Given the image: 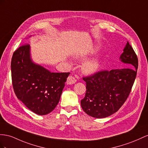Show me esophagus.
<instances>
[{
  "label": "esophagus",
  "mask_w": 148,
  "mask_h": 148,
  "mask_svg": "<svg viewBox=\"0 0 148 148\" xmlns=\"http://www.w3.org/2000/svg\"><path fill=\"white\" fill-rule=\"evenodd\" d=\"M76 82V80H75V79L73 77V76H69L67 77V84H69V85H71V84H74V83Z\"/></svg>",
  "instance_id": "esophagus-1"
}]
</instances>
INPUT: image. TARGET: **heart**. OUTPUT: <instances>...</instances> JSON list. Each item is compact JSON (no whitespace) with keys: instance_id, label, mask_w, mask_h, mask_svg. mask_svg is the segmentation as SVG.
<instances>
[{"instance_id":"1","label":"heart","mask_w":148,"mask_h":148,"mask_svg":"<svg viewBox=\"0 0 148 148\" xmlns=\"http://www.w3.org/2000/svg\"><path fill=\"white\" fill-rule=\"evenodd\" d=\"M95 51V50H92L91 52L88 53V54L90 53H92ZM88 54H86L82 56V58H85ZM101 66V59L99 57H96L90 59L88 60H87L85 62L83 63L82 66V71L83 73L87 75H91L94 73H95Z\"/></svg>"}]
</instances>
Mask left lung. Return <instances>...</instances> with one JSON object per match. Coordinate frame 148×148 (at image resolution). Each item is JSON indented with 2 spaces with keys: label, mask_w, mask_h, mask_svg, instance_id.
<instances>
[{
  "label": "left lung",
  "mask_w": 148,
  "mask_h": 148,
  "mask_svg": "<svg viewBox=\"0 0 148 148\" xmlns=\"http://www.w3.org/2000/svg\"><path fill=\"white\" fill-rule=\"evenodd\" d=\"M119 60L129 67L101 71L83 78L86 92L81 105L89 116L96 118L108 117L118 111L127 99L138 66L137 56L127 41Z\"/></svg>",
  "instance_id": "obj_1"
}]
</instances>
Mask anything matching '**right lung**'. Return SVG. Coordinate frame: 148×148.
<instances>
[{
	"instance_id": "1",
	"label": "right lung",
	"mask_w": 148,
	"mask_h": 148,
	"mask_svg": "<svg viewBox=\"0 0 148 148\" xmlns=\"http://www.w3.org/2000/svg\"><path fill=\"white\" fill-rule=\"evenodd\" d=\"M11 73L18 99L31 111L40 116L47 114L55 109L70 74L52 73L34 62L31 46L28 44L14 52Z\"/></svg>"
}]
</instances>
